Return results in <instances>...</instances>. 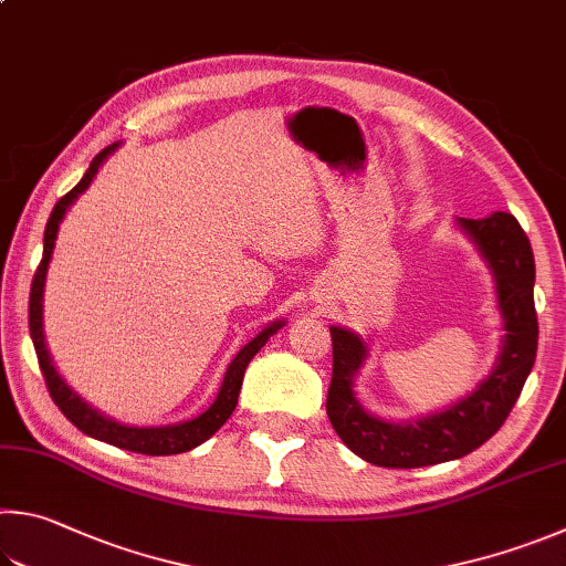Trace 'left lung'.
Wrapping results in <instances>:
<instances>
[{
  "label": "left lung",
  "mask_w": 566,
  "mask_h": 566,
  "mask_svg": "<svg viewBox=\"0 0 566 566\" xmlns=\"http://www.w3.org/2000/svg\"><path fill=\"white\" fill-rule=\"evenodd\" d=\"M455 222L475 244L495 280L505 332L495 366L468 396L443 410L400 423L368 413L354 390V378L368 358V346L348 328L328 326L334 374L326 416L344 446L378 468H426L472 453L505 423L537 356L534 254L525 230L510 212H492L482 220L455 218Z\"/></svg>",
  "instance_id": "1"
}]
</instances>
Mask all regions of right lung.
<instances>
[{
  "label": "right lung",
  "mask_w": 566,
  "mask_h": 566,
  "mask_svg": "<svg viewBox=\"0 0 566 566\" xmlns=\"http://www.w3.org/2000/svg\"><path fill=\"white\" fill-rule=\"evenodd\" d=\"M118 146L120 143H111L108 148L101 150L98 156L91 160L88 170L84 172V178H81L76 188L66 192L64 198L54 205V210H51V218H49L46 230H44V256H41V264H39L34 282H32V294H29V332H32L36 358H39L41 374H44V381H46L51 398H54V403L59 406L61 413H64L71 423L81 430V433H86L96 440H104V443H108V446L133 450V453L178 455V453H188V450L198 448L200 443H205V440L212 438L224 426V420L232 416L234 406H238L244 368H248V364L256 356V352H260V348L270 342V336L280 332V328L284 326V318L266 324L260 334L250 338V342L240 348L238 356L230 361L228 371H224L218 398L212 400V406L208 410H202L198 418L180 420V423H172V426L138 428V426L118 423L116 418H108L106 413H101L98 408L86 403V400L81 398L76 390L64 381V378H61V374L54 366V358H51L49 348H46V338H44V286H46L49 262H51V254H54L56 238H59V224H61V220H64L66 210L78 200V195L88 188L91 180L96 178L98 168L104 166L111 153L118 150Z\"/></svg>",
  "instance_id": "add662e5"
}]
</instances>
